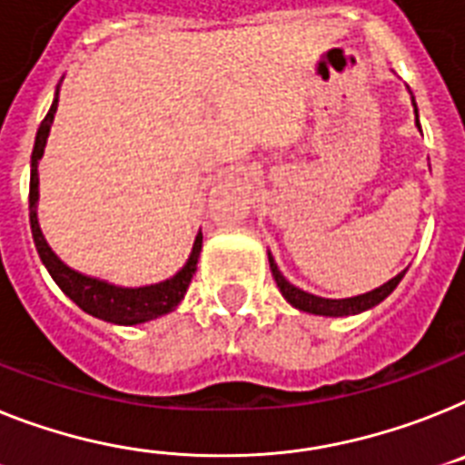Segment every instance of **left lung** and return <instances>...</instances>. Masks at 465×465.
Returning a JSON list of instances; mask_svg holds the SVG:
<instances>
[{"label":"left lung","instance_id":"1","mask_svg":"<svg viewBox=\"0 0 465 465\" xmlns=\"http://www.w3.org/2000/svg\"><path fill=\"white\" fill-rule=\"evenodd\" d=\"M413 106H416V104H413ZM416 123H419V118H416ZM269 267H272V276H274L281 295H283L292 307H298V310L302 312H312V314H322V317H347V314H359V312L371 310V307H376L378 302H383L390 292L395 291L397 283H400L401 276H404V272H401V274H397L395 279H390L388 283H383V286L376 288V291L357 295V298L326 300L317 298V295H312V292L300 291V288H295L292 283H288V281L283 279V274L279 272V267H276L274 257L272 255H269Z\"/></svg>","mask_w":465,"mask_h":465}]
</instances>
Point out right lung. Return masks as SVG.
<instances>
[{
	"label": "right lung",
	"instance_id": "right-lung-1",
	"mask_svg": "<svg viewBox=\"0 0 465 465\" xmlns=\"http://www.w3.org/2000/svg\"><path fill=\"white\" fill-rule=\"evenodd\" d=\"M58 106V92L56 99H54L52 108L46 113V118L42 120L40 130H37V139H35L33 148V170H30V229H33L35 248L40 252L42 262L49 269L52 279L56 281L58 288L68 295L73 302H75L80 310H84L87 314L96 319H104V322L111 323H124V326H132V323L151 322V319H158L167 312H173L174 307L182 302L186 288H189L191 279L196 274L198 255H201L203 245V233L198 232L196 243H193V251H191L189 262L182 267V272L173 276V279L163 281V283H155V286H143V288H120L111 286L106 281L89 279L84 274H77L70 267H65L61 260L52 252V248L46 245L45 236L40 232V224H37V163H40L42 153H45L46 136H49V127L54 123V113Z\"/></svg>",
	"mask_w": 465,
	"mask_h": 465
}]
</instances>
